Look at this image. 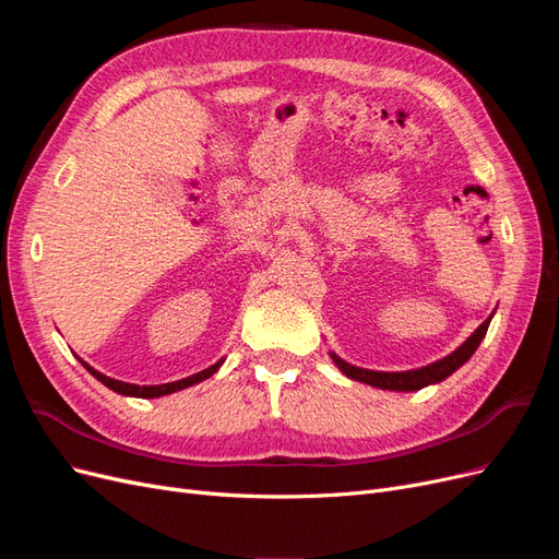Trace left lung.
<instances>
[{
	"mask_svg": "<svg viewBox=\"0 0 559 559\" xmlns=\"http://www.w3.org/2000/svg\"><path fill=\"white\" fill-rule=\"evenodd\" d=\"M489 321H492V317L485 319L483 324L466 337V343H462V347H456L452 354H448L445 359L436 361V364H429L425 368H417V370H403V373H384V370L357 368V366L343 361L333 352H331V359L352 380H359V382L373 384V386H380V389H392V392H417V389H421V386L450 378L456 368L464 366L473 357V352L478 349L480 341H483L485 333H487Z\"/></svg>",
	"mask_w": 559,
	"mask_h": 559,
	"instance_id": "8db88e82",
	"label": "left lung"
}]
</instances>
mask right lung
<instances>
[{
    "label": "right lung",
    "instance_id": "obj_1",
    "mask_svg": "<svg viewBox=\"0 0 559 559\" xmlns=\"http://www.w3.org/2000/svg\"><path fill=\"white\" fill-rule=\"evenodd\" d=\"M79 361H81V359H79ZM81 364L86 366V370H88V373H91L93 378H97V380L103 382L105 386L114 389L116 394H123V396H138V399H158V396L179 392V389H186V386H191V384H198V382H202V380L212 378V376L216 373V370H218V366L224 364V359H222V361H216L214 366H210V368H205V370H200V373H195V376H191V378H183V380H177V382H165V384H142V386H140V384H130V382H121V380L107 378V376L99 373V370L91 368L86 361H81Z\"/></svg>",
    "mask_w": 559,
    "mask_h": 559
}]
</instances>
